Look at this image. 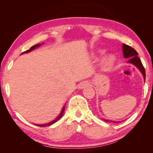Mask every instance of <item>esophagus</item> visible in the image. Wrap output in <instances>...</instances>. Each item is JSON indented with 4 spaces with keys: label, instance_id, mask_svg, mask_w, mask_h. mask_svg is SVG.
Segmentation results:
<instances>
[{
    "label": "esophagus",
    "instance_id": "1",
    "mask_svg": "<svg viewBox=\"0 0 153 153\" xmlns=\"http://www.w3.org/2000/svg\"><path fill=\"white\" fill-rule=\"evenodd\" d=\"M88 86V83L86 82H83L79 84V88L82 89V88H86Z\"/></svg>",
    "mask_w": 153,
    "mask_h": 153
}]
</instances>
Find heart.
Segmentation results:
<instances>
[{
  "label": "heart",
  "instance_id": "1",
  "mask_svg": "<svg viewBox=\"0 0 153 153\" xmlns=\"http://www.w3.org/2000/svg\"><path fill=\"white\" fill-rule=\"evenodd\" d=\"M113 62H114L113 57H112V56H109V57L106 60V65H107V66H111L112 65Z\"/></svg>",
  "mask_w": 153,
  "mask_h": 153
}]
</instances>
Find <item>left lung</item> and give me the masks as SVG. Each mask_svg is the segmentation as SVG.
<instances>
[{
  "mask_svg": "<svg viewBox=\"0 0 153 153\" xmlns=\"http://www.w3.org/2000/svg\"><path fill=\"white\" fill-rule=\"evenodd\" d=\"M123 56L125 58H129V60L128 62L129 63L134 64L136 65L138 68L140 70L142 74H143L144 78L145 79L146 78V73H145V69L142 65L140 59H139L138 56V53H137L135 49L131 48V46L126 45V44H123ZM106 121H108L105 120ZM115 122V121H114Z\"/></svg>",
  "mask_w": 153,
  "mask_h": 153,
  "instance_id": "left-lung-1",
  "label": "left lung"
}]
</instances>
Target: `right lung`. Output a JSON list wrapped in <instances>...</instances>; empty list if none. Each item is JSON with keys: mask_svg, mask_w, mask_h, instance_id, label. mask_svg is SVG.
Instances as JSON below:
<instances>
[{"mask_svg": "<svg viewBox=\"0 0 153 153\" xmlns=\"http://www.w3.org/2000/svg\"><path fill=\"white\" fill-rule=\"evenodd\" d=\"M40 46V45H34V46H32V47H31L29 50H27V51H25V52H24V53H28V52H30V51H32V50H33V49H34L35 48H36V47H38V46ZM64 109H65V107H63V109H62V111H61V113H60V115H59V117L56 119V120H55L54 121H51V122H50V123H46V124H42V125H36V126H40V127H45V126H51V125H52V124H53L54 123H55L56 121H57L58 120H59V119H60L62 116H63V112H64Z\"/></svg>", "mask_w": 153, "mask_h": 153, "instance_id": "obj_1", "label": "right lung"}]
</instances>
